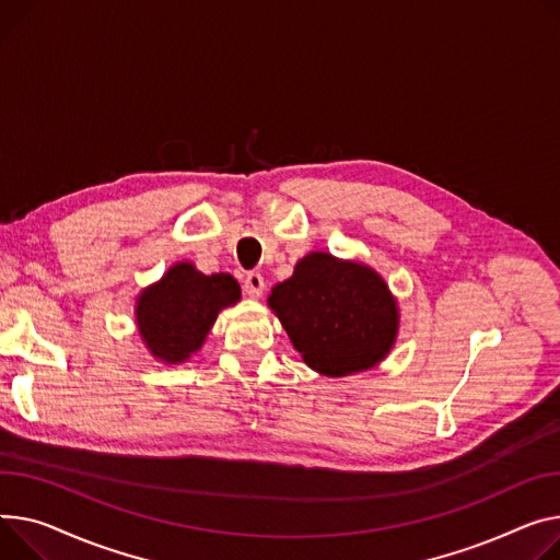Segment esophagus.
<instances>
[{"mask_svg":"<svg viewBox=\"0 0 560 560\" xmlns=\"http://www.w3.org/2000/svg\"><path fill=\"white\" fill-rule=\"evenodd\" d=\"M243 288H245V294H247V296H252V300H258V296L264 294V290H266V281H264V277H260L258 272H249V275L245 277Z\"/></svg>","mask_w":560,"mask_h":560,"instance_id":"esophagus-1","label":"esophagus"}]
</instances>
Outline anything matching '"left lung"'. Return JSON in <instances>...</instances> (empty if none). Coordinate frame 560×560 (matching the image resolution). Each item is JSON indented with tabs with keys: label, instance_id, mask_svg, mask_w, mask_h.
I'll use <instances>...</instances> for the list:
<instances>
[{
	"label": "left lung",
	"instance_id": "8db88e82",
	"mask_svg": "<svg viewBox=\"0 0 560 560\" xmlns=\"http://www.w3.org/2000/svg\"><path fill=\"white\" fill-rule=\"evenodd\" d=\"M268 306L302 360L328 378L378 366L396 345L400 313L387 281L362 260L308 252Z\"/></svg>",
	"mask_w": 560,
	"mask_h": 560
}]
</instances>
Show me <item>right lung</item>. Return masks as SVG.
Instances as JSON below:
<instances>
[{
    "label": "right lung",
    "instance_id": "add662e5",
    "mask_svg": "<svg viewBox=\"0 0 560 560\" xmlns=\"http://www.w3.org/2000/svg\"><path fill=\"white\" fill-rule=\"evenodd\" d=\"M238 302L241 285L232 275H205L191 260H177L137 294L139 338L155 360L182 364L202 349L218 313Z\"/></svg>",
    "mask_w": 560,
    "mask_h": 560
}]
</instances>
